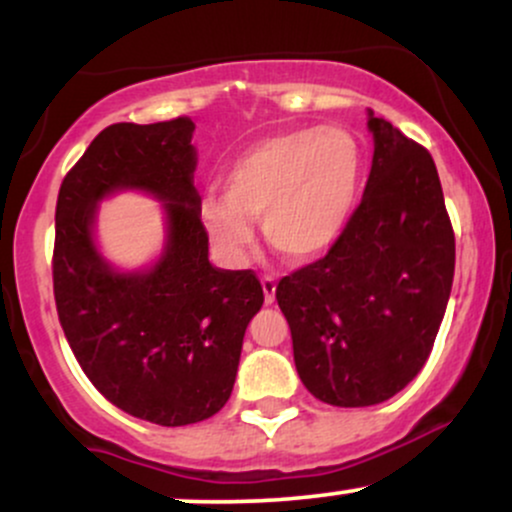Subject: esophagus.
I'll use <instances>...</instances> for the list:
<instances>
[{
  "mask_svg": "<svg viewBox=\"0 0 512 512\" xmlns=\"http://www.w3.org/2000/svg\"><path fill=\"white\" fill-rule=\"evenodd\" d=\"M262 291H264V303H274V296H276L274 276H262Z\"/></svg>",
  "mask_w": 512,
  "mask_h": 512,
  "instance_id": "34e87169",
  "label": "esophagus"
}]
</instances>
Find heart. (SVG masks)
I'll return each mask as SVG.
<instances>
[{
  "instance_id": "obj_1",
  "label": "heart",
  "mask_w": 512,
  "mask_h": 512,
  "mask_svg": "<svg viewBox=\"0 0 512 512\" xmlns=\"http://www.w3.org/2000/svg\"><path fill=\"white\" fill-rule=\"evenodd\" d=\"M361 151L342 127L289 129L240 154L226 173V195H209L202 221L228 262H243L262 216L267 243L291 260H313L342 233L356 202Z\"/></svg>"
}]
</instances>
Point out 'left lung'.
<instances>
[{
    "mask_svg": "<svg viewBox=\"0 0 512 512\" xmlns=\"http://www.w3.org/2000/svg\"><path fill=\"white\" fill-rule=\"evenodd\" d=\"M373 166L322 260L284 276L276 301L303 385L332 407H370L424 368L452 289L455 233L433 158L368 110Z\"/></svg>",
    "mask_w": 512,
    "mask_h": 512,
    "instance_id": "8db88e82",
    "label": "left lung"
}]
</instances>
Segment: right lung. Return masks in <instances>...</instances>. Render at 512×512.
Listing matches in <instances>:
<instances>
[{"mask_svg":"<svg viewBox=\"0 0 512 512\" xmlns=\"http://www.w3.org/2000/svg\"><path fill=\"white\" fill-rule=\"evenodd\" d=\"M192 132L190 117L105 127L64 175L55 211L64 337L108 402L158 426L197 424L228 402L245 330L264 303L255 272L209 262ZM120 189L149 191L167 209V248L144 273H117L92 240L97 202Z\"/></svg>","mask_w":512,"mask_h":512,"instance_id":"add662e5","label":"right lung"}]
</instances>
